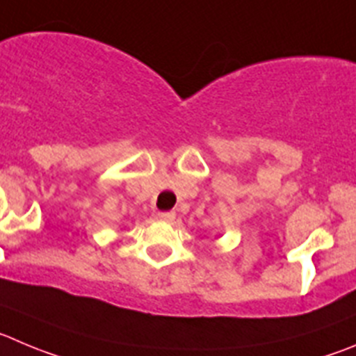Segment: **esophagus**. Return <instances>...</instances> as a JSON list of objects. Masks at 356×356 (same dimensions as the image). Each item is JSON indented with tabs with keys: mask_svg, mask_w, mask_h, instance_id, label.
Segmentation results:
<instances>
[{
	"mask_svg": "<svg viewBox=\"0 0 356 356\" xmlns=\"http://www.w3.org/2000/svg\"><path fill=\"white\" fill-rule=\"evenodd\" d=\"M158 218L161 219V221H167V223H172L175 219V212L174 211H167V212H159Z\"/></svg>",
	"mask_w": 356,
	"mask_h": 356,
	"instance_id": "obj_1",
	"label": "esophagus"
}]
</instances>
